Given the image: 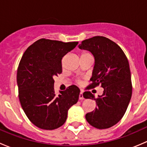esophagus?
<instances>
[{"instance_id": "esophagus-1", "label": "esophagus", "mask_w": 147, "mask_h": 147, "mask_svg": "<svg viewBox=\"0 0 147 147\" xmlns=\"http://www.w3.org/2000/svg\"><path fill=\"white\" fill-rule=\"evenodd\" d=\"M79 99L80 100H83V99H84V97H83V93H82V92H80V94H79Z\"/></svg>"}]
</instances>
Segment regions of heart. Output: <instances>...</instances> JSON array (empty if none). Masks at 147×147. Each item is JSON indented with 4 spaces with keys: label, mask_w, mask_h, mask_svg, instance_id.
<instances>
[{
    "label": "heart",
    "mask_w": 147,
    "mask_h": 147,
    "mask_svg": "<svg viewBox=\"0 0 147 147\" xmlns=\"http://www.w3.org/2000/svg\"><path fill=\"white\" fill-rule=\"evenodd\" d=\"M87 55H91V54H90V53H89V52L84 50V51H82V53H81L80 57H84V56H87Z\"/></svg>",
    "instance_id": "heart-1"
}]
</instances>
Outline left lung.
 <instances>
[{"mask_svg": "<svg viewBox=\"0 0 147 147\" xmlns=\"http://www.w3.org/2000/svg\"><path fill=\"white\" fill-rule=\"evenodd\" d=\"M79 47L91 52L95 59L92 83L87 89L99 85L104 88L103 94L97 98L90 91L83 93L84 98L95 100L97 105L85 118L95 128H109L123 117L131 100L132 84L127 57L117 44L103 36L84 40Z\"/></svg>", "mask_w": 147, "mask_h": 147, "instance_id": "obj_1", "label": "left lung"}]
</instances>
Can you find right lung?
<instances>
[{"label":"right lung","instance_id":"add662e5","mask_svg":"<svg viewBox=\"0 0 147 147\" xmlns=\"http://www.w3.org/2000/svg\"><path fill=\"white\" fill-rule=\"evenodd\" d=\"M78 44L42 38L22 56L17 72L19 100L30 121L39 128L61 127L68 109L78 101L80 90L77 86H69L57 96L53 79L62 73L63 57Z\"/></svg>","mask_w":147,"mask_h":147}]
</instances>
